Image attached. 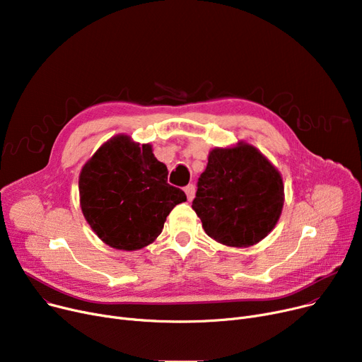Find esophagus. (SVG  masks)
<instances>
[{
    "label": "esophagus",
    "mask_w": 362,
    "mask_h": 362,
    "mask_svg": "<svg viewBox=\"0 0 362 362\" xmlns=\"http://www.w3.org/2000/svg\"><path fill=\"white\" fill-rule=\"evenodd\" d=\"M185 192H186V197L189 201H192L194 197H195V186L194 185H187L185 187Z\"/></svg>",
    "instance_id": "esophagus-1"
}]
</instances>
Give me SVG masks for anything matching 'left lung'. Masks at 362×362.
Here are the masks:
<instances>
[{
	"label": "left lung",
	"instance_id": "obj_1",
	"mask_svg": "<svg viewBox=\"0 0 362 362\" xmlns=\"http://www.w3.org/2000/svg\"><path fill=\"white\" fill-rule=\"evenodd\" d=\"M192 208L205 233L229 246H251L276 226L284 199L274 165L248 144L216 148L198 179Z\"/></svg>",
	"mask_w": 362,
	"mask_h": 362
}]
</instances>
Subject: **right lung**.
I'll list each match as a JSON object with an SVG mask.
<instances>
[{
    "label": "right lung",
    "mask_w": 362,
    "mask_h": 362,
    "mask_svg": "<svg viewBox=\"0 0 362 362\" xmlns=\"http://www.w3.org/2000/svg\"><path fill=\"white\" fill-rule=\"evenodd\" d=\"M167 175L149 144L139 146L124 135L105 142L79 177L81 206L92 230L116 250L135 251L154 242L170 211L186 201Z\"/></svg>",
    "instance_id": "obj_1"
}]
</instances>
